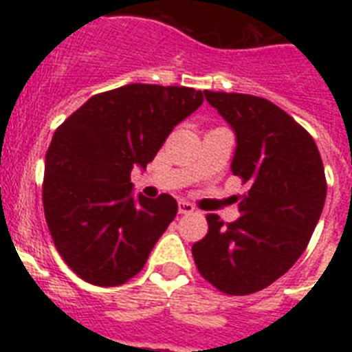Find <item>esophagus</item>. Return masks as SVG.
<instances>
[{"instance_id": "1", "label": "esophagus", "mask_w": 352, "mask_h": 352, "mask_svg": "<svg viewBox=\"0 0 352 352\" xmlns=\"http://www.w3.org/2000/svg\"><path fill=\"white\" fill-rule=\"evenodd\" d=\"M193 204H190L188 201H179V214H193Z\"/></svg>"}]
</instances>
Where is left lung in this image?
I'll use <instances>...</instances> for the list:
<instances>
[{"mask_svg": "<svg viewBox=\"0 0 352 352\" xmlns=\"http://www.w3.org/2000/svg\"><path fill=\"white\" fill-rule=\"evenodd\" d=\"M237 137L232 171L250 184L239 219L208 214V234L192 246L199 274L228 296H248L281 278L311 241L327 181L314 138L259 96L204 91Z\"/></svg>", "mask_w": 352, "mask_h": 352, "instance_id": "8db88e82", "label": "left lung"}]
</instances>
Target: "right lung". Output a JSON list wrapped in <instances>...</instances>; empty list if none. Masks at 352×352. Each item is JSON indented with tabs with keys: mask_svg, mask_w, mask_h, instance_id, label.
<instances>
[{
	"mask_svg": "<svg viewBox=\"0 0 352 352\" xmlns=\"http://www.w3.org/2000/svg\"><path fill=\"white\" fill-rule=\"evenodd\" d=\"M203 91L129 84L91 96L52 135L43 210L56 250L87 283L117 287L137 276L175 219L177 201L133 199V166L153 160Z\"/></svg>",
	"mask_w": 352,
	"mask_h": 352,
	"instance_id": "add662e5",
	"label": "right lung"
}]
</instances>
